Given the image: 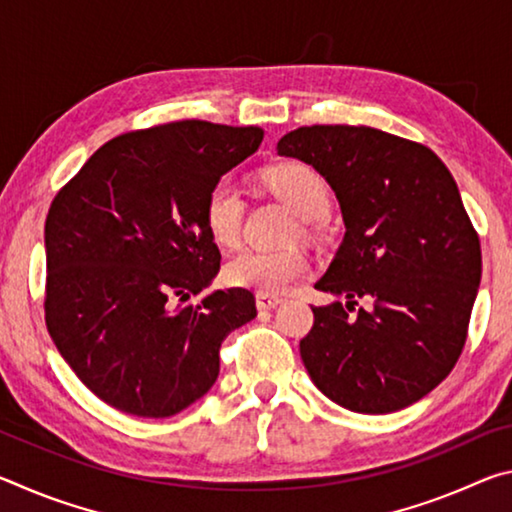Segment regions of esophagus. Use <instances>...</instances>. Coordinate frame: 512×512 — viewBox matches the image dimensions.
<instances>
[{
	"instance_id": "34e87169",
	"label": "esophagus",
	"mask_w": 512,
	"mask_h": 512,
	"mask_svg": "<svg viewBox=\"0 0 512 512\" xmlns=\"http://www.w3.org/2000/svg\"><path fill=\"white\" fill-rule=\"evenodd\" d=\"M255 300H257L259 309H275L282 302V298L273 296V293H257Z\"/></svg>"
}]
</instances>
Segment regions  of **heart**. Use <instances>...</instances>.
<instances>
[{"label": "heart", "mask_w": 512, "mask_h": 512, "mask_svg": "<svg viewBox=\"0 0 512 512\" xmlns=\"http://www.w3.org/2000/svg\"><path fill=\"white\" fill-rule=\"evenodd\" d=\"M271 192L305 221L323 216L329 189L323 176L309 164L282 162L264 173ZM246 201L232 178H219L205 196L203 221L219 246H235L244 225ZM307 257L298 248H241L225 262L223 275L232 287L257 293H282L307 273Z\"/></svg>", "instance_id": "1"}]
</instances>
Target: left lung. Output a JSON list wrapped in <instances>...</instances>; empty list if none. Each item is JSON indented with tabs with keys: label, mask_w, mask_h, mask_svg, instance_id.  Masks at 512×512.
<instances>
[{
	"label": "left lung",
	"mask_w": 512,
	"mask_h": 512,
	"mask_svg": "<svg viewBox=\"0 0 512 512\" xmlns=\"http://www.w3.org/2000/svg\"><path fill=\"white\" fill-rule=\"evenodd\" d=\"M277 153L327 180L345 223L316 289L348 302L311 307L300 341L311 381L357 413L422 400L461 357L481 282L479 235L452 173L424 144L370 126H302Z\"/></svg>",
	"instance_id": "1"
}]
</instances>
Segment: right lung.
Masks as SVG:
<instances>
[{
    "label": "right lung",
    "instance_id": "right-lung-1",
    "mask_svg": "<svg viewBox=\"0 0 512 512\" xmlns=\"http://www.w3.org/2000/svg\"><path fill=\"white\" fill-rule=\"evenodd\" d=\"M257 126L185 119L92 153L45 221V320L90 391L137 418H169L210 391L248 289L198 296L221 268L205 228L210 187L262 144Z\"/></svg>",
    "mask_w": 512,
    "mask_h": 512
}]
</instances>
